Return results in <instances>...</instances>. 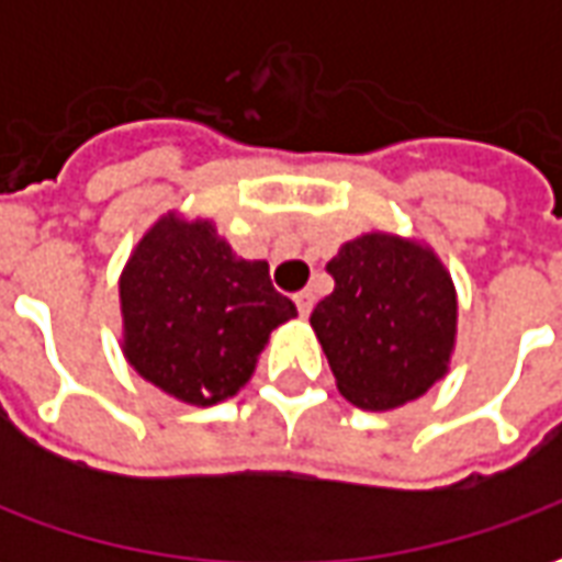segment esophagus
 Here are the masks:
<instances>
[{
    "mask_svg": "<svg viewBox=\"0 0 562 562\" xmlns=\"http://www.w3.org/2000/svg\"><path fill=\"white\" fill-rule=\"evenodd\" d=\"M294 304H297V313L301 316H310V310H313V292H297L294 294Z\"/></svg>",
    "mask_w": 562,
    "mask_h": 562,
    "instance_id": "1",
    "label": "esophagus"
}]
</instances>
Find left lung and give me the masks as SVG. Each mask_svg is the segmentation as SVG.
<instances>
[{"label": "left lung", "mask_w": 562, "mask_h": 562, "mask_svg": "<svg viewBox=\"0 0 562 562\" xmlns=\"http://www.w3.org/2000/svg\"><path fill=\"white\" fill-rule=\"evenodd\" d=\"M328 273L334 292L318 301L310 325L346 401L382 413L418 401L446 376L458 294L430 246L361 234L340 246Z\"/></svg>", "instance_id": "left-lung-1"}]
</instances>
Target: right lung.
Instances as JSON below:
<instances>
[{"label":"right lung","instance_id":"add662e5","mask_svg":"<svg viewBox=\"0 0 562 562\" xmlns=\"http://www.w3.org/2000/svg\"><path fill=\"white\" fill-rule=\"evenodd\" d=\"M123 352L156 389L213 406L244 389L270 330L297 316L268 261H246L207 220L161 216L120 277Z\"/></svg>","mask_w":562,"mask_h":562}]
</instances>
